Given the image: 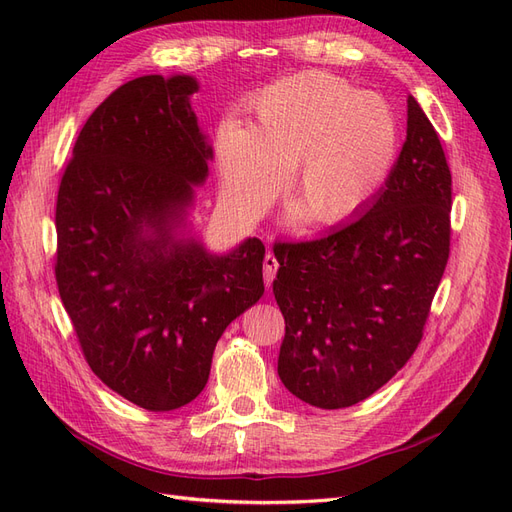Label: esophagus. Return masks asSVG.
Wrapping results in <instances>:
<instances>
[{"mask_svg": "<svg viewBox=\"0 0 512 512\" xmlns=\"http://www.w3.org/2000/svg\"><path fill=\"white\" fill-rule=\"evenodd\" d=\"M277 267H280V265H277V258L269 252V254L265 256V260H262V271H265V284H267V286L273 284Z\"/></svg>", "mask_w": 512, "mask_h": 512, "instance_id": "esophagus-1", "label": "esophagus"}]
</instances>
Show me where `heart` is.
<instances>
[{
    "label": "heart",
    "mask_w": 512,
    "mask_h": 512,
    "mask_svg": "<svg viewBox=\"0 0 512 512\" xmlns=\"http://www.w3.org/2000/svg\"><path fill=\"white\" fill-rule=\"evenodd\" d=\"M250 128L215 130L224 190L239 209L265 211L294 173V192L318 224L359 215L389 177L399 145L395 115L382 98L322 72L286 76L252 98Z\"/></svg>",
    "instance_id": "heart-1"
}]
</instances>
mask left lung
<instances>
[{"label":"left lung","mask_w":512,"mask_h":512,"mask_svg":"<svg viewBox=\"0 0 512 512\" xmlns=\"http://www.w3.org/2000/svg\"><path fill=\"white\" fill-rule=\"evenodd\" d=\"M451 203L440 138L410 96L406 143L361 218L273 245L286 320L277 374L294 397L350 408L408 363L451 252Z\"/></svg>","instance_id":"8db88e82"}]
</instances>
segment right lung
<instances>
[{
    "label": "right lung",
    "mask_w": 512,
    "mask_h": 512,
    "mask_svg": "<svg viewBox=\"0 0 512 512\" xmlns=\"http://www.w3.org/2000/svg\"><path fill=\"white\" fill-rule=\"evenodd\" d=\"M192 76L117 87L76 138L57 192L55 280L91 371L149 412L205 389L228 324L265 292V245L226 256L175 239L213 156Z\"/></svg>",
    "instance_id": "right-lung-1"
}]
</instances>
